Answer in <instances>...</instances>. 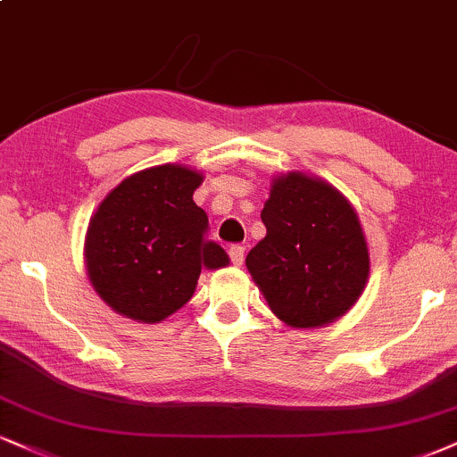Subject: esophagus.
<instances>
[{"label":"esophagus","instance_id":"obj_1","mask_svg":"<svg viewBox=\"0 0 457 457\" xmlns=\"http://www.w3.org/2000/svg\"><path fill=\"white\" fill-rule=\"evenodd\" d=\"M229 260H232L234 266H243V262H245V246H240V245L229 246Z\"/></svg>","mask_w":457,"mask_h":457}]
</instances>
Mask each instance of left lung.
Instances as JSON below:
<instances>
[{
    "instance_id": "1",
    "label": "left lung",
    "mask_w": 457,
    "mask_h": 457,
    "mask_svg": "<svg viewBox=\"0 0 457 457\" xmlns=\"http://www.w3.org/2000/svg\"><path fill=\"white\" fill-rule=\"evenodd\" d=\"M266 236L246 255L270 311L291 328L343 317L366 287L370 257L360 219L337 187L302 172L272 180Z\"/></svg>"
}]
</instances>
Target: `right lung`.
<instances>
[{"label":"right lung","mask_w":457,"mask_h":457,"mask_svg":"<svg viewBox=\"0 0 457 457\" xmlns=\"http://www.w3.org/2000/svg\"><path fill=\"white\" fill-rule=\"evenodd\" d=\"M204 176L166 163L128 176L91 217L85 263L93 289L119 315L159 323L194 295L202 268L229 263L206 238L208 217L194 202Z\"/></svg>","instance_id":"right-lung-1"}]
</instances>
